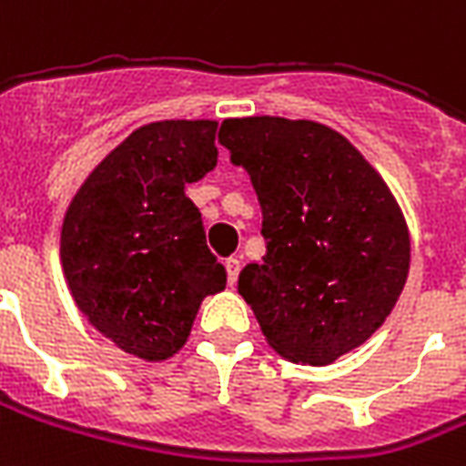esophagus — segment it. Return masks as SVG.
Here are the masks:
<instances>
[{"label": "esophagus", "instance_id": "obj_1", "mask_svg": "<svg viewBox=\"0 0 466 466\" xmlns=\"http://www.w3.org/2000/svg\"><path fill=\"white\" fill-rule=\"evenodd\" d=\"M239 269H242V262L232 257V259H227V282L229 285H237V279H239Z\"/></svg>", "mask_w": 466, "mask_h": 466}]
</instances>
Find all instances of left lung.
Segmentation results:
<instances>
[{"instance_id":"8db88e82","label":"left lung","mask_w":466,"mask_h":466,"mask_svg":"<svg viewBox=\"0 0 466 466\" xmlns=\"http://www.w3.org/2000/svg\"><path fill=\"white\" fill-rule=\"evenodd\" d=\"M219 143L262 207V265L239 295L267 343L292 363L325 366L366 343L409 275L403 214L348 138L315 120L229 118Z\"/></svg>"}]
</instances>
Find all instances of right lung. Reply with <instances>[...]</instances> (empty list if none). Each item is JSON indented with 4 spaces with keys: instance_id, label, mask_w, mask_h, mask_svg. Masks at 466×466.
<instances>
[{
    "instance_id": "right-lung-1",
    "label": "right lung",
    "mask_w": 466,
    "mask_h": 466,
    "mask_svg": "<svg viewBox=\"0 0 466 466\" xmlns=\"http://www.w3.org/2000/svg\"><path fill=\"white\" fill-rule=\"evenodd\" d=\"M214 138V120L143 126L96 166L65 214L60 257L75 305L131 356H174L201 300L227 285L184 194L217 166Z\"/></svg>"
}]
</instances>
